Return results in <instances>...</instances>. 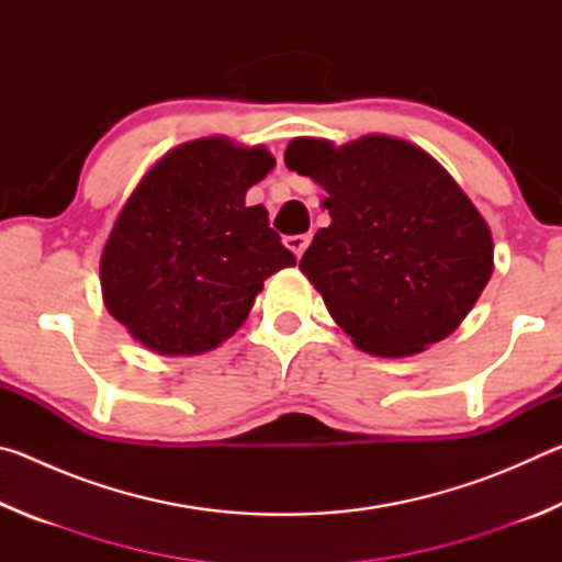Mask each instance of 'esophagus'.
<instances>
[{"instance_id":"34e87169","label":"esophagus","mask_w":562,"mask_h":562,"mask_svg":"<svg viewBox=\"0 0 562 562\" xmlns=\"http://www.w3.org/2000/svg\"><path fill=\"white\" fill-rule=\"evenodd\" d=\"M284 245L290 247L294 252V258H302L304 250H307L310 245V235H292V237H284Z\"/></svg>"}]
</instances>
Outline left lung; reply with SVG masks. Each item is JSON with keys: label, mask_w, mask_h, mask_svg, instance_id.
Masks as SVG:
<instances>
[{"label": "left lung", "mask_w": 562, "mask_h": 562, "mask_svg": "<svg viewBox=\"0 0 562 562\" xmlns=\"http://www.w3.org/2000/svg\"><path fill=\"white\" fill-rule=\"evenodd\" d=\"M284 164L327 190L331 223L300 270L361 351L416 355L461 325L491 280L493 240L426 150L379 133L339 148L294 138Z\"/></svg>", "instance_id": "obj_1"}]
</instances>
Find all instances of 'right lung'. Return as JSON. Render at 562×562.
<instances>
[{
    "label": "right lung",
    "instance_id": "1",
    "mask_svg": "<svg viewBox=\"0 0 562 562\" xmlns=\"http://www.w3.org/2000/svg\"><path fill=\"white\" fill-rule=\"evenodd\" d=\"M268 148L213 136L178 146L133 190L101 252L106 310L156 355L211 351L240 329L262 282L294 255L245 193Z\"/></svg>",
    "mask_w": 562,
    "mask_h": 562
}]
</instances>
